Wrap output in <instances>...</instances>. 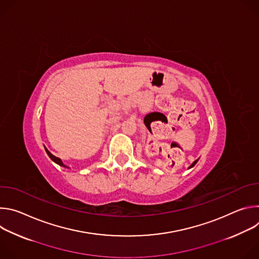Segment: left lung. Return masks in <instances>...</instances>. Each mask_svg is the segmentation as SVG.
Instances as JSON below:
<instances>
[{
    "instance_id": "1",
    "label": "left lung",
    "mask_w": 259,
    "mask_h": 259,
    "mask_svg": "<svg viewBox=\"0 0 259 259\" xmlns=\"http://www.w3.org/2000/svg\"><path fill=\"white\" fill-rule=\"evenodd\" d=\"M198 161H199V159H198V160H196V161H195V162H193V164H192V165H191V166H190V167H189V169H191V168H193V167H194V166H195V165H196V164H197V162H198Z\"/></svg>"
}]
</instances>
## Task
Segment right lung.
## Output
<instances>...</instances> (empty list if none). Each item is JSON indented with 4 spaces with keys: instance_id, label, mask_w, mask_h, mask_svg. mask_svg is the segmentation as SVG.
<instances>
[{
    "instance_id": "1",
    "label": "right lung",
    "mask_w": 259,
    "mask_h": 259,
    "mask_svg": "<svg viewBox=\"0 0 259 259\" xmlns=\"http://www.w3.org/2000/svg\"><path fill=\"white\" fill-rule=\"evenodd\" d=\"M45 151H46V153H47V155L49 156V158L54 162V163H56V164H58L59 166H62V167H64V168H69V167H67L66 165H64L63 163H62V161H61V159H59V158H57V157H55L54 155H52L48 150H47V147H45Z\"/></svg>"
}]
</instances>
